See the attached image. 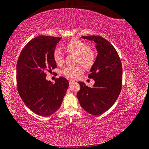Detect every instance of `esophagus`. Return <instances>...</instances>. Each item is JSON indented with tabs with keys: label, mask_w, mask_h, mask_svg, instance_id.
Instances as JSON below:
<instances>
[{
	"label": "esophagus",
	"mask_w": 149,
	"mask_h": 149,
	"mask_svg": "<svg viewBox=\"0 0 149 149\" xmlns=\"http://www.w3.org/2000/svg\"><path fill=\"white\" fill-rule=\"evenodd\" d=\"M69 84H70V85H71V84H74V81H73V80H69Z\"/></svg>",
	"instance_id": "obj_1"
}]
</instances>
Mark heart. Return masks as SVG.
<instances>
[{"instance_id": "1", "label": "heart", "mask_w": 149, "mask_h": 149, "mask_svg": "<svg viewBox=\"0 0 149 149\" xmlns=\"http://www.w3.org/2000/svg\"><path fill=\"white\" fill-rule=\"evenodd\" d=\"M65 50L78 55V62L85 68H90L95 61V54L88 45L79 40H72L65 44L64 47ZM54 59L58 65L64 62V54L60 49L57 48L54 52ZM83 70L79 65L67 66L63 70V74L68 78L74 79L80 74Z\"/></svg>"}]
</instances>
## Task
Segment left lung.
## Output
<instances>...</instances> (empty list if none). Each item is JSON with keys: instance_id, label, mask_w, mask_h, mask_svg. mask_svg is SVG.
<instances>
[{"instance_id": "8db88e82", "label": "left lung", "mask_w": 149, "mask_h": 149, "mask_svg": "<svg viewBox=\"0 0 149 149\" xmlns=\"http://www.w3.org/2000/svg\"><path fill=\"white\" fill-rule=\"evenodd\" d=\"M81 38L94 42L97 54L90 70L89 78L95 84L87 86L79 81L77 93L80 106L93 115H100L111 108L117 101L122 90V66L116 49L112 44L100 36H82Z\"/></svg>"}]
</instances>
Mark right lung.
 <instances>
[{"label":"right lung","mask_w":149,"mask_h":149,"mask_svg":"<svg viewBox=\"0 0 149 149\" xmlns=\"http://www.w3.org/2000/svg\"><path fill=\"white\" fill-rule=\"evenodd\" d=\"M61 37L40 36L27 43L16 64L18 91L26 106L34 113L48 117L61 105L69 86L64 77L46 79L47 70L57 67L54 52Z\"/></svg>","instance_id":"right-lung-1"}]
</instances>
